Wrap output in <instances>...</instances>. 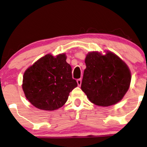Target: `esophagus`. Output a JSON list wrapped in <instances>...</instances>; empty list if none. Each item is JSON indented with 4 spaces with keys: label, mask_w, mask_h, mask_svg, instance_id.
Returning a JSON list of instances; mask_svg holds the SVG:
<instances>
[{
    "label": "esophagus",
    "mask_w": 147,
    "mask_h": 147,
    "mask_svg": "<svg viewBox=\"0 0 147 147\" xmlns=\"http://www.w3.org/2000/svg\"><path fill=\"white\" fill-rule=\"evenodd\" d=\"M77 83H78V86H81V84H82V80H81V79H78V80H77Z\"/></svg>",
    "instance_id": "obj_1"
}]
</instances>
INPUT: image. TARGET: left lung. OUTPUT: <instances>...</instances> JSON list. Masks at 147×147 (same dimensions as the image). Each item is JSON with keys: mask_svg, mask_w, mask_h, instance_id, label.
I'll use <instances>...</instances> for the list:
<instances>
[{"mask_svg": "<svg viewBox=\"0 0 147 147\" xmlns=\"http://www.w3.org/2000/svg\"><path fill=\"white\" fill-rule=\"evenodd\" d=\"M81 88L95 105L109 106L120 102L127 92L131 74L124 61L111 51L102 55L89 52L85 59Z\"/></svg>", "mask_w": 147, "mask_h": 147, "instance_id": "8db88e82", "label": "left lung"}]
</instances>
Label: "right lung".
<instances>
[{
	"mask_svg": "<svg viewBox=\"0 0 147 147\" xmlns=\"http://www.w3.org/2000/svg\"><path fill=\"white\" fill-rule=\"evenodd\" d=\"M65 53L40 58L24 73L23 90L32 105L52 111L63 106L70 92L78 86Z\"/></svg>",
	"mask_w": 147,
	"mask_h": 147,
	"instance_id": "obj_1",
	"label": "right lung"
}]
</instances>
